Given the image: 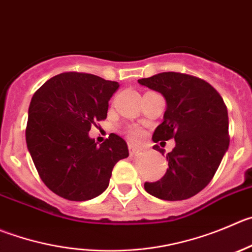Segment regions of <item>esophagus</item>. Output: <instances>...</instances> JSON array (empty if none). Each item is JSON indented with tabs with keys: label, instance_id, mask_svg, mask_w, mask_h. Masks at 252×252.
Masks as SVG:
<instances>
[{
	"label": "esophagus",
	"instance_id": "esophagus-1",
	"mask_svg": "<svg viewBox=\"0 0 252 252\" xmlns=\"http://www.w3.org/2000/svg\"><path fill=\"white\" fill-rule=\"evenodd\" d=\"M128 147H129V153H130L131 155L135 154V153L138 152V147H137V145H134L133 143H129Z\"/></svg>",
	"mask_w": 252,
	"mask_h": 252
}]
</instances>
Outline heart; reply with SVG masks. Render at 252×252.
I'll use <instances>...</instances> for the list:
<instances>
[{"mask_svg": "<svg viewBox=\"0 0 252 252\" xmlns=\"http://www.w3.org/2000/svg\"><path fill=\"white\" fill-rule=\"evenodd\" d=\"M126 134H128V137L133 140H138L140 139V137L143 135V131L140 130L139 128L137 126H130V128L126 130Z\"/></svg>", "mask_w": 252, "mask_h": 252, "instance_id": "obj_1", "label": "heart"}]
</instances>
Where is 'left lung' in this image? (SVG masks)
<instances>
[{"label": "left lung", "instance_id": "obj_1", "mask_svg": "<svg viewBox=\"0 0 252 252\" xmlns=\"http://www.w3.org/2000/svg\"><path fill=\"white\" fill-rule=\"evenodd\" d=\"M166 100L164 121L153 134L154 143L175 140L166 154L169 169L160 180L145 183L161 200H185L201 191L215 175L229 148V117L221 95L208 82L179 72L139 79ZM163 154V149L155 145Z\"/></svg>", "mask_w": 252, "mask_h": 252}]
</instances>
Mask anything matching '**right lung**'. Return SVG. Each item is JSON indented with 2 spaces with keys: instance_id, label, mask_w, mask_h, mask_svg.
<instances>
[{
  "instance_id": "1",
  "label": "right lung",
  "mask_w": 252,
  "mask_h": 252,
  "mask_svg": "<svg viewBox=\"0 0 252 252\" xmlns=\"http://www.w3.org/2000/svg\"><path fill=\"white\" fill-rule=\"evenodd\" d=\"M118 82L94 74L64 72L39 87L31 99L26 142L39 178L49 190L72 201L102 194L112 170L128 158V145L110 134L100 145L92 126L107 118L108 102Z\"/></svg>"
}]
</instances>
